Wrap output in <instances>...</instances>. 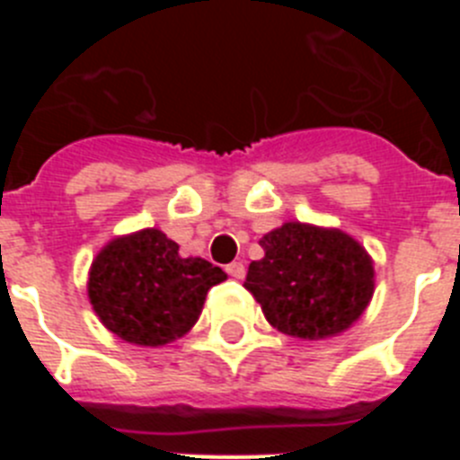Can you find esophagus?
Segmentation results:
<instances>
[{
  "label": "esophagus",
  "instance_id": "34e87169",
  "mask_svg": "<svg viewBox=\"0 0 460 460\" xmlns=\"http://www.w3.org/2000/svg\"><path fill=\"white\" fill-rule=\"evenodd\" d=\"M226 271L233 276V279H243V274H246V270H243L242 262H230V265L226 267Z\"/></svg>",
  "mask_w": 460,
  "mask_h": 460
}]
</instances>
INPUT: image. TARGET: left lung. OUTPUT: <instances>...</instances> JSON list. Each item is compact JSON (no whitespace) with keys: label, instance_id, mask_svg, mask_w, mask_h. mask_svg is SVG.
I'll list each match as a JSON object with an SVG mask.
<instances>
[{"label":"left lung","instance_id":"obj_1","mask_svg":"<svg viewBox=\"0 0 460 460\" xmlns=\"http://www.w3.org/2000/svg\"><path fill=\"white\" fill-rule=\"evenodd\" d=\"M265 258L243 288L267 323L295 339L336 336L359 320L376 288L371 255L350 234L290 221L260 239Z\"/></svg>","mask_w":460,"mask_h":460}]
</instances>
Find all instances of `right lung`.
<instances>
[{"instance_id": "obj_1", "label": "right lung", "mask_w": 460, "mask_h": 460, "mask_svg": "<svg viewBox=\"0 0 460 460\" xmlns=\"http://www.w3.org/2000/svg\"><path fill=\"white\" fill-rule=\"evenodd\" d=\"M227 276L202 258H181L156 227L117 237L89 270V302L101 323L126 343L158 348L198 323L211 286Z\"/></svg>"}]
</instances>
